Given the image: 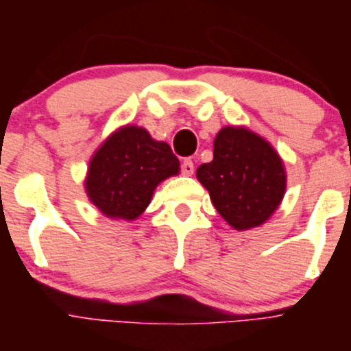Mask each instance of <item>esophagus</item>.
I'll return each mask as SVG.
<instances>
[{
	"label": "esophagus",
	"mask_w": 351,
	"mask_h": 351,
	"mask_svg": "<svg viewBox=\"0 0 351 351\" xmlns=\"http://www.w3.org/2000/svg\"><path fill=\"white\" fill-rule=\"evenodd\" d=\"M195 170V165H193V161L191 160H184L181 163V172L184 173V176H191Z\"/></svg>",
	"instance_id": "34e87169"
}]
</instances>
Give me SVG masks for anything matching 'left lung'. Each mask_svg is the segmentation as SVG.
<instances>
[{"label":"left lung","mask_w":351,"mask_h":351,"mask_svg":"<svg viewBox=\"0 0 351 351\" xmlns=\"http://www.w3.org/2000/svg\"><path fill=\"white\" fill-rule=\"evenodd\" d=\"M213 161L197 170L214 207L235 230L262 225L287 188L283 163L269 142L246 128L226 126L214 138Z\"/></svg>","instance_id":"8db88e82"}]
</instances>
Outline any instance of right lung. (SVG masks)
Returning a JSON list of instances; mask_svg holds the SVG:
<instances>
[{"label":"right lung","instance_id":"1","mask_svg":"<svg viewBox=\"0 0 351 351\" xmlns=\"http://www.w3.org/2000/svg\"><path fill=\"white\" fill-rule=\"evenodd\" d=\"M178 172L179 160L169 144L153 141L144 128L125 126L95 153L86 191L105 216L130 221L144 213L154 188Z\"/></svg>","mask_w":351,"mask_h":351}]
</instances>
